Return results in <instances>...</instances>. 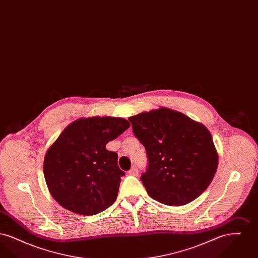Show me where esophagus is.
Listing matches in <instances>:
<instances>
[{
    "label": "esophagus",
    "instance_id": "esophagus-1",
    "mask_svg": "<svg viewBox=\"0 0 258 258\" xmlns=\"http://www.w3.org/2000/svg\"><path fill=\"white\" fill-rule=\"evenodd\" d=\"M128 174L133 175V176H137L138 175V168H137V166L136 165H133L132 168L130 169V171H128Z\"/></svg>",
    "mask_w": 258,
    "mask_h": 258
}]
</instances>
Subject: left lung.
<instances>
[{"label": "left lung", "mask_w": 258, "mask_h": 258, "mask_svg": "<svg viewBox=\"0 0 258 258\" xmlns=\"http://www.w3.org/2000/svg\"><path fill=\"white\" fill-rule=\"evenodd\" d=\"M145 147L148 167L141 176L148 195L162 204L185 205L212 182L219 156L208 128L166 107L128 118Z\"/></svg>", "instance_id": "1"}]
</instances>
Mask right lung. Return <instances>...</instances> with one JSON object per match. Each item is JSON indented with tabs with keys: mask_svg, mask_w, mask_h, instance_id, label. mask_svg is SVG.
Listing matches in <instances>:
<instances>
[{
	"mask_svg": "<svg viewBox=\"0 0 258 258\" xmlns=\"http://www.w3.org/2000/svg\"><path fill=\"white\" fill-rule=\"evenodd\" d=\"M130 126L123 118L97 116L80 118L61 132L43 162L50 194L61 207L92 216L115 202L124 172L106 144Z\"/></svg>",
	"mask_w": 258,
	"mask_h": 258,
	"instance_id": "obj_1",
	"label": "right lung"
}]
</instances>
